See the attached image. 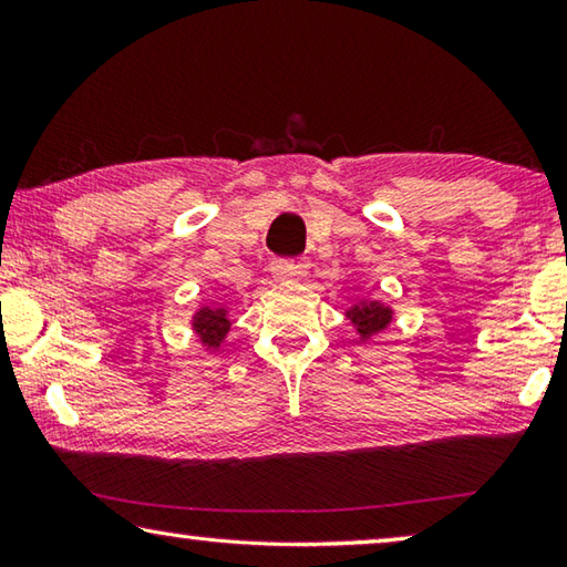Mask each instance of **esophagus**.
<instances>
[{
    "mask_svg": "<svg viewBox=\"0 0 567 567\" xmlns=\"http://www.w3.org/2000/svg\"><path fill=\"white\" fill-rule=\"evenodd\" d=\"M305 267L302 262H295V260H277L272 262V277L277 282H295L300 280V277H305Z\"/></svg>",
    "mask_w": 567,
    "mask_h": 567,
    "instance_id": "1",
    "label": "esophagus"
}]
</instances>
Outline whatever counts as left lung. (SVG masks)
I'll use <instances>...</instances> for the list:
<instances>
[{"instance_id":"1","label":"left lung","mask_w":567,"mask_h":567,"mask_svg":"<svg viewBox=\"0 0 567 567\" xmlns=\"http://www.w3.org/2000/svg\"><path fill=\"white\" fill-rule=\"evenodd\" d=\"M344 315H348V320L354 324V330H358L362 342L370 340L372 334L382 332L392 322V307L382 305L378 300L354 302L344 310Z\"/></svg>"}]
</instances>
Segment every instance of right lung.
Wrapping results in <instances>:
<instances>
[{"mask_svg":"<svg viewBox=\"0 0 567 567\" xmlns=\"http://www.w3.org/2000/svg\"><path fill=\"white\" fill-rule=\"evenodd\" d=\"M229 328H233V320H229L227 307L223 305H205L192 315V330H195L199 342L205 344V350H217L225 342Z\"/></svg>","mask_w":567,"mask_h":567,"instance_id":"1","label":"right lung"}]
</instances>
